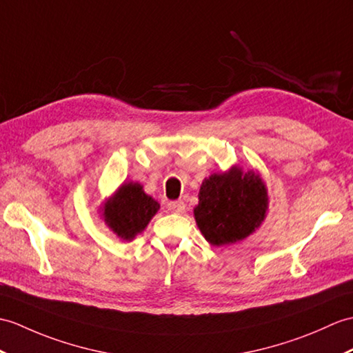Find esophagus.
<instances>
[{"label": "esophagus", "mask_w": 353, "mask_h": 353, "mask_svg": "<svg viewBox=\"0 0 353 353\" xmlns=\"http://www.w3.org/2000/svg\"><path fill=\"white\" fill-rule=\"evenodd\" d=\"M168 210L173 212V214H182V212L185 210V203L182 200L170 201L168 203Z\"/></svg>", "instance_id": "1"}]
</instances>
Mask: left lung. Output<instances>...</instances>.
I'll list each match as a JSON object with an SVG mask.
<instances>
[{
  "label": "left lung",
  "instance_id": "obj_1",
  "mask_svg": "<svg viewBox=\"0 0 353 353\" xmlns=\"http://www.w3.org/2000/svg\"><path fill=\"white\" fill-rule=\"evenodd\" d=\"M266 209V188L259 176L232 168L201 183L194 216L206 241L221 247L251 234L265 219Z\"/></svg>",
  "mask_w": 353,
  "mask_h": 353
}]
</instances>
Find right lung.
Segmentation results:
<instances>
[{"mask_svg": "<svg viewBox=\"0 0 353 353\" xmlns=\"http://www.w3.org/2000/svg\"><path fill=\"white\" fill-rule=\"evenodd\" d=\"M159 210L158 201L144 194L139 183H125L105 204V221L111 230L125 241L141 233Z\"/></svg>", "mask_w": 353, "mask_h": 353, "instance_id": "add662e5", "label": "right lung"}]
</instances>
